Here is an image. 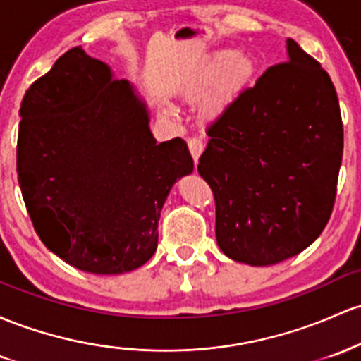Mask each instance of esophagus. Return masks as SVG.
<instances>
[{
    "instance_id": "1",
    "label": "esophagus",
    "mask_w": 361,
    "mask_h": 361,
    "mask_svg": "<svg viewBox=\"0 0 361 361\" xmlns=\"http://www.w3.org/2000/svg\"><path fill=\"white\" fill-rule=\"evenodd\" d=\"M204 142L200 140V138H197V137H193V138H188V149H190V154H192V157H193V161L195 162H199V157H200V154L204 152Z\"/></svg>"
}]
</instances>
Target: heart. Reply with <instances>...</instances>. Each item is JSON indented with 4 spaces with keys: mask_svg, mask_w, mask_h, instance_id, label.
<instances>
[{
    "mask_svg": "<svg viewBox=\"0 0 361 361\" xmlns=\"http://www.w3.org/2000/svg\"><path fill=\"white\" fill-rule=\"evenodd\" d=\"M253 70L255 65L247 54H238L229 49L219 51L193 71L185 85V96L202 99L212 92L205 101L204 113L209 118H217L231 104L236 94L248 84ZM164 113L173 116L174 111L171 106L166 104Z\"/></svg>",
    "mask_w": 361,
    "mask_h": 361,
    "instance_id": "heart-1",
    "label": "heart"
}]
</instances>
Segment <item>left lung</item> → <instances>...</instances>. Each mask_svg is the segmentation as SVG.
Wrapping results in <instances>:
<instances>
[{"mask_svg":"<svg viewBox=\"0 0 361 361\" xmlns=\"http://www.w3.org/2000/svg\"><path fill=\"white\" fill-rule=\"evenodd\" d=\"M200 176L216 199L224 255L272 265L298 255L331 217L343 159L338 94L327 71L293 39L209 126Z\"/></svg>","mask_w":361,"mask_h":361,"instance_id":"8db88e82","label":"left lung"}]
</instances>
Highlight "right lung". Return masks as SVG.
<instances>
[{"instance_id": "obj_1", "label": "right lung", "mask_w": 361, "mask_h": 361, "mask_svg": "<svg viewBox=\"0 0 361 361\" xmlns=\"http://www.w3.org/2000/svg\"><path fill=\"white\" fill-rule=\"evenodd\" d=\"M20 118L18 185L47 250L90 274L147 262L162 205L193 171L185 140L157 144L133 84L80 46L27 89Z\"/></svg>"}]
</instances>
